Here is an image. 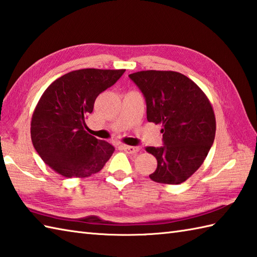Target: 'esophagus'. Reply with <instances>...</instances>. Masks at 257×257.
<instances>
[{"label": "esophagus", "instance_id": "1", "mask_svg": "<svg viewBox=\"0 0 257 257\" xmlns=\"http://www.w3.org/2000/svg\"><path fill=\"white\" fill-rule=\"evenodd\" d=\"M121 149L128 154H136L140 151V148H136V146H130V145H121Z\"/></svg>", "mask_w": 257, "mask_h": 257}]
</instances>
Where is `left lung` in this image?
Masks as SVG:
<instances>
[{
	"instance_id": "obj_1",
	"label": "left lung",
	"mask_w": 257,
	"mask_h": 257,
	"mask_svg": "<svg viewBox=\"0 0 257 257\" xmlns=\"http://www.w3.org/2000/svg\"><path fill=\"white\" fill-rule=\"evenodd\" d=\"M142 91L148 121L162 124L164 146H149L158 167L150 179L181 184L198 170L215 139L212 104L191 78L174 71H140L128 75Z\"/></svg>"
}]
</instances>
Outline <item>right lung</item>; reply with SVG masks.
Listing matches in <instances>:
<instances>
[{
    "label": "right lung",
    "mask_w": 257,
    "mask_h": 257,
    "mask_svg": "<svg viewBox=\"0 0 257 257\" xmlns=\"http://www.w3.org/2000/svg\"><path fill=\"white\" fill-rule=\"evenodd\" d=\"M125 70L83 69L66 73L42 94L31 121V139L41 159L64 177L99 172L114 148L86 132L85 117L96 97Z\"/></svg>",
    "instance_id": "1"
}]
</instances>
